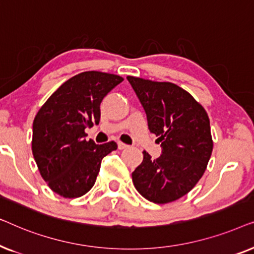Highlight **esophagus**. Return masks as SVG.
I'll use <instances>...</instances> for the list:
<instances>
[{
    "label": "esophagus",
    "mask_w": 254,
    "mask_h": 254,
    "mask_svg": "<svg viewBox=\"0 0 254 254\" xmlns=\"http://www.w3.org/2000/svg\"><path fill=\"white\" fill-rule=\"evenodd\" d=\"M118 148H119L120 150H121V149H126V148H128V145L125 144L124 142H118Z\"/></svg>",
    "instance_id": "34e87169"
}]
</instances>
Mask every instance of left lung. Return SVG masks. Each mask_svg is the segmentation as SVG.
Returning <instances> with one entry per match:
<instances>
[{
	"instance_id": "left-lung-1",
	"label": "left lung",
	"mask_w": 254,
	"mask_h": 254,
	"mask_svg": "<svg viewBox=\"0 0 254 254\" xmlns=\"http://www.w3.org/2000/svg\"><path fill=\"white\" fill-rule=\"evenodd\" d=\"M127 79L163 148L156 159L143 150V161L131 173L133 184L150 202H172L189 193L206 171L213 151L209 118L203 106L175 83L135 76Z\"/></svg>"
}]
</instances>
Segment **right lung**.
Instances as JSON below:
<instances>
[{
	"mask_svg": "<svg viewBox=\"0 0 254 254\" xmlns=\"http://www.w3.org/2000/svg\"><path fill=\"white\" fill-rule=\"evenodd\" d=\"M124 81L119 75L84 71L65 81L40 107L33 120L32 154L41 178L65 199L88 193L102 159L117 150L114 141H86L85 128L98 125L100 103Z\"/></svg>",
	"mask_w": 254,
	"mask_h": 254,
	"instance_id": "1",
	"label": "right lung"
}]
</instances>
